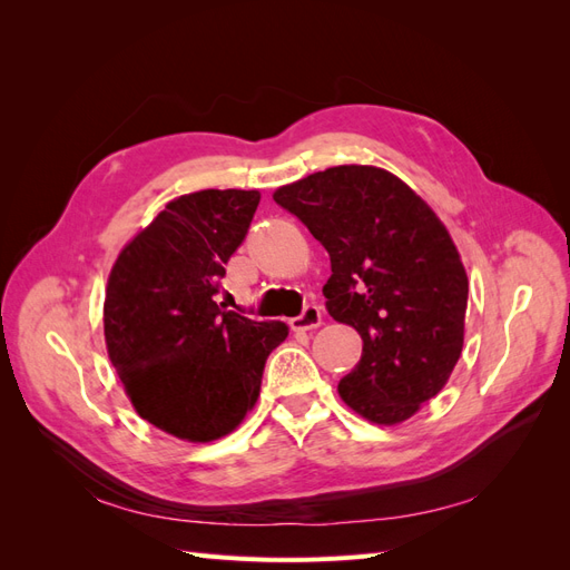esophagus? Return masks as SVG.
Instances as JSON below:
<instances>
[{
    "label": "esophagus",
    "instance_id": "34e87169",
    "mask_svg": "<svg viewBox=\"0 0 570 570\" xmlns=\"http://www.w3.org/2000/svg\"><path fill=\"white\" fill-rule=\"evenodd\" d=\"M318 325H321V306H316V304L304 306L302 316H295L289 321V327H292V331H297V333L314 331V327H318Z\"/></svg>",
    "mask_w": 570,
    "mask_h": 570
}]
</instances>
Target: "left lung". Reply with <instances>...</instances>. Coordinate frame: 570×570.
<instances>
[{
	"mask_svg": "<svg viewBox=\"0 0 570 570\" xmlns=\"http://www.w3.org/2000/svg\"><path fill=\"white\" fill-rule=\"evenodd\" d=\"M331 254L325 308L364 340L337 392L361 419L396 425L446 385L463 350L469 275L450 230L377 166L344 164L273 193Z\"/></svg>",
	"mask_w": 570,
	"mask_h": 570,
	"instance_id": "left-lung-1",
	"label": "left lung"
}]
</instances>
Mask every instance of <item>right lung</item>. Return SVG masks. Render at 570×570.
<instances>
[{
  "label": "right lung",
  "instance_id": "add662e5",
  "mask_svg": "<svg viewBox=\"0 0 570 570\" xmlns=\"http://www.w3.org/2000/svg\"><path fill=\"white\" fill-rule=\"evenodd\" d=\"M258 189L180 195L120 249L105 297V340L137 416L185 442L230 435L254 409L283 321L216 304Z\"/></svg>",
  "mask_w": 570,
  "mask_h": 570
}]
</instances>
